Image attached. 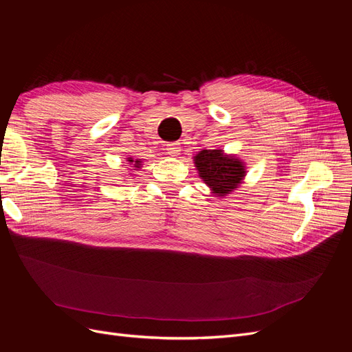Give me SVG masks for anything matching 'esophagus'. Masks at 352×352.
<instances>
[{"mask_svg":"<svg viewBox=\"0 0 352 352\" xmlns=\"http://www.w3.org/2000/svg\"><path fill=\"white\" fill-rule=\"evenodd\" d=\"M166 151L172 155V157H176L180 151V144L179 142H168L166 145Z\"/></svg>","mask_w":352,"mask_h":352,"instance_id":"esophagus-1","label":"esophagus"}]
</instances>
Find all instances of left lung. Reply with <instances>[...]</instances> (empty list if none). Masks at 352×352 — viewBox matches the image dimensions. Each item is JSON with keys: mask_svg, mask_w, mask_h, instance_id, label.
<instances>
[{"mask_svg": "<svg viewBox=\"0 0 352 352\" xmlns=\"http://www.w3.org/2000/svg\"><path fill=\"white\" fill-rule=\"evenodd\" d=\"M194 162L199 177L219 197L230 194L245 176L241 160L223 154L221 150H202L194 157Z\"/></svg>", "mask_w": 352, "mask_h": 352, "instance_id": "8db88e82", "label": "left lung"}]
</instances>
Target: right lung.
Listing matches in <instances>:
<instances>
[{
    "label": "right lung",
    "instance_id": "obj_1",
    "mask_svg": "<svg viewBox=\"0 0 352 352\" xmlns=\"http://www.w3.org/2000/svg\"><path fill=\"white\" fill-rule=\"evenodd\" d=\"M129 162H131V163H133V160H132V158H129ZM135 167H136V168H140V167H141V162H140V160H136V162H135ZM133 170H135V168H133Z\"/></svg>",
    "mask_w": 352,
    "mask_h": 352
}]
</instances>
